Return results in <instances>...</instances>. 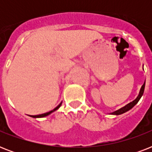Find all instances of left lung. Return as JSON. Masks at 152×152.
<instances>
[{"mask_svg": "<svg viewBox=\"0 0 152 152\" xmlns=\"http://www.w3.org/2000/svg\"><path fill=\"white\" fill-rule=\"evenodd\" d=\"M144 88H145V82H144V84L142 85L141 88H140L139 95L137 96V98L134 100V101L131 102L130 103L127 104L126 106H125L124 107H122V108L119 109L118 110L114 111V112H113V113H111V114H114V115H119V114H121V113H125V112H127V111L129 110L130 109H132V107H133V106H134L135 105H136V104L138 102H139V100L140 99V98L142 97V95H143V94H144Z\"/></svg>", "mask_w": 152, "mask_h": 152, "instance_id": "left-lung-1", "label": "left lung"}]
</instances>
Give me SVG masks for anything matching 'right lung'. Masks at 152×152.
<instances>
[{"label":"right lung","instance_id":"1","mask_svg":"<svg viewBox=\"0 0 152 152\" xmlns=\"http://www.w3.org/2000/svg\"><path fill=\"white\" fill-rule=\"evenodd\" d=\"M61 103H62V102H61V103H60L59 105H58V106H57V107H56V108L53 109V110L50 111V112H47V113H42V114H39V115H31V117H32V118H43V117H46V116H48L49 114H50L51 113H53V112H54L55 110H57V109L59 108L60 106H61Z\"/></svg>","mask_w":152,"mask_h":152}]
</instances>
